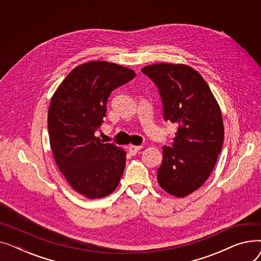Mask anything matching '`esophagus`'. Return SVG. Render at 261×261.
I'll return each mask as SVG.
<instances>
[{"mask_svg": "<svg viewBox=\"0 0 261 261\" xmlns=\"http://www.w3.org/2000/svg\"><path fill=\"white\" fill-rule=\"evenodd\" d=\"M143 148V146H134V145H131V146H129V152H130V154H132V155H134V154H136L138 153L140 150Z\"/></svg>", "mask_w": 261, "mask_h": 261, "instance_id": "34e87169", "label": "esophagus"}]
</instances>
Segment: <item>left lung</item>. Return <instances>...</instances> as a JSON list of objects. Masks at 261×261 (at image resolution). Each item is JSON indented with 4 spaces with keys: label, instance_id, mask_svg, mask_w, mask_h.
Instances as JSON below:
<instances>
[{
    "label": "left lung",
    "instance_id": "8db88e82",
    "mask_svg": "<svg viewBox=\"0 0 261 261\" xmlns=\"http://www.w3.org/2000/svg\"><path fill=\"white\" fill-rule=\"evenodd\" d=\"M142 72L159 89L164 119L177 125L172 147H163L159 184L184 198L208 179L220 154L224 140L220 107L206 81L186 64L162 62Z\"/></svg>",
    "mask_w": 261,
    "mask_h": 261
}]
</instances>
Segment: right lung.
Segmentation results:
<instances>
[{
	"instance_id": "obj_1",
	"label": "right lung",
	"mask_w": 261,
	"mask_h": 261,
	"mask_svg": "<svg viewBox=\"0 0 261 261\" xmlns=\"http://www.w3.org/2000/svg\"><path fill=\"white\" fill-rule=\"evenodd\" d=\"M135 77L131 68L108 61L76 66L54 93L47 116L50 148L59 170L78 194L100 199L112 194L126 165V151L103 144L99 130L111 92Z\"/></svg>"
}]
</instances>
